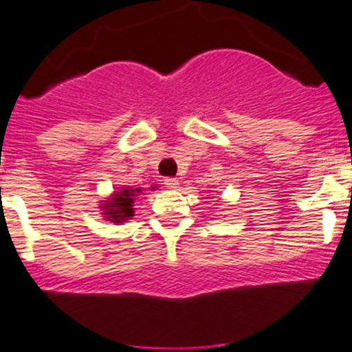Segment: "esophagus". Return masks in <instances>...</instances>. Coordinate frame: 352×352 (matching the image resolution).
Returning <instances> with one entry per match:
<instances>
[{
	"instance_id": "1",
	"label": "esophagus",
	"mask_w": 352,
	"mask_h": 352,
	"mask_svg": "<svg viewBox=\"0 0 352 352\" xmlns=\"http://www.w3.org/2000/svg\"><path fill=\"white\" fill-rule=\"evenodd\" d=\"M165 186L170 187V189H177L179 187V180L173 179V177H168V179H165Z\"/></svg>"
}]
</instances>
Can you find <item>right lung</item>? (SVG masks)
Returning a JSON list of instances; mask_svg holds the SVG:
<instances>
[{"mask_svg": "<svg viewBox=\"0 0 352 352\" xmlns=\"http://www.w3.org/2000/svg\"><path fill=\"white\" fill-rule=\"evenodd\" d=\"M142 189H130V187H123L121 192H116L114 198H111V203L106 205V215L109 217V221L113 222H123L128 221L133 215V199L139 196Z\"/></svg>", "mask_w": 352, "mask_h": 352, "instance_id": "1", "label": "right lung"}]
</instances>
